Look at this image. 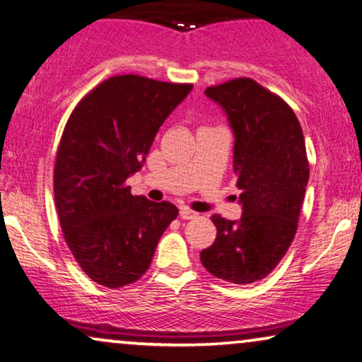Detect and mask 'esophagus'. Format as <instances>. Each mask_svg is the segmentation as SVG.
Wrapping results in <instances>:
<instances>
[{
  "label": "esophagus",
  "mask_w": 362,
  "mask_h": 362,
  "mask_svg": "<svg viewBox=\"0 0 362 362\" xmlns=\"http://www.w3.org/2000/svg\"><path fill=\"white\" fill-rule=\"evenodd\" d=\"M180 216L183 218V220H193V218L198 216V213L192 211L190 208H187V206H182L180 208Z\"/></svg>",
  "instance_id": "1"
}]
</instances>
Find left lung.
<instances>
[{
  "instance_id": "1",
  "label": "left lung",
  "mask_w": 362,
  "mask_h": 362,
  "mask_svg": "<svg viewBox=\"0 0 362 362\" xmlns=\"http://www.w3.org/2000/svg\"><path fill=\"white\" fill-rule=\"evenodd\" d=\"M234 136L239 220L211 218L216 239L200 252L213 276L231 284L267 277L293 241L310 177L303 132L292 108L251 78L210 86Z\"/></svg>"
}]
</instances>
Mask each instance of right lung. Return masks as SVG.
I'll return each mask as SVG.
<instances>
[{"label": "right lung", "instance_id": "1", "mask_svg": "<svg viewBox=\"0 0 362 362\" xmlns=\"http://www.w3.org/2000/svg\"><path fill=\"white\" fill-rule=\"evenodd\" d=\"M193 85L118 75L90 91L60 139L54 195L65 243L91 281L118 288L144 276L179 215L169 202L131 195L157 131Z\"/></svg>", "mask_w": 362, "mask_h": 362}]
</instances>
